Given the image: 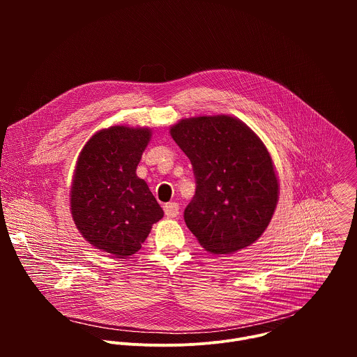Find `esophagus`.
<instances>
[{
  "mask_svg": "<svg viewBox=\"0 0 357 357\" xmlns=\"http://www.w3.org/2000/svg\"><path fill=\"white\" fill-rule=\"evenodd\" d=\"M164 212L168 218H176L179 215V205L176 202H169L164 206Z\"/></svg>",
  "mask_w": 357,
  "mask_h": 357,
  "instance_id": "esophagus-1",
  "label": "esophagus"
}]
</instances>
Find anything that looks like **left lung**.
Listing matches in <instances>:
<instances>
[{
  "label": "left lung",
  "mask_w": 357,
  "mask_h": 357,
  "mask_svg": "<svg viewBox=\"0 0 357 357\" xmlns=\"http://www.w3.org/2000/svg\"><path fill=\"white\" fill-rule=\"evenodd\" d=\"M171 135L190 160L196 189L183 212L200 245L229 254L256 241L278 200V181L261 139L229 116L186 119Z\"/></svg>",
  "instance_id": "left-lung-1"
}]
</instances>
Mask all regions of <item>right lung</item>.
<instances>
[{
  "instance_id": "obj_1",
  "label": "right lung",
  "mask_w": 357,
  "mask_h": 357,
  "mask_svg": "<svg viewBox=\"0 0 357 357\" xmlns=\"http://www.w3.org/2000/svg\"><path fill=\"white\" fill-rule=\"evenodd\" d=\"M151 138L148 128L114 126L83 146L70 190V211L82 236L119 259L141 248L164 216L146 182L135 174Z\"/></svg>"
}]
</instances>
